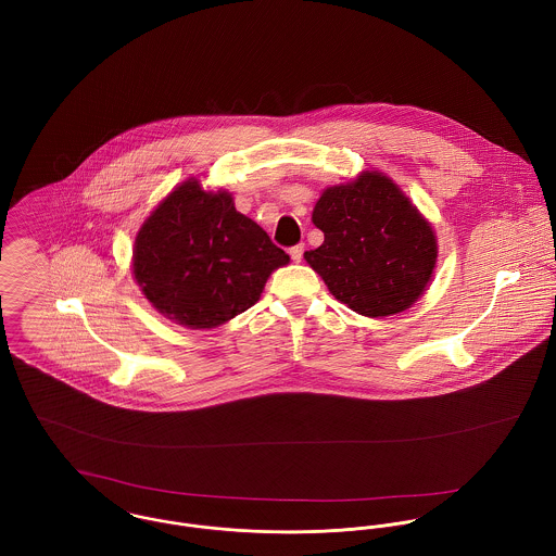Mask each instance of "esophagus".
Masks as SVG:
<instances>
[{
	"instance_id": "1",
	"label": "esophagus",
	"mask_w": 556,
	"mask_h": 556,
	"mask_svg": "<svg viewBox=\"0 0 556 556\" xmlns=\"http://www.w3.org/2000/svg\"><path fill=\"white\" fill-rule=\"evenodd\" d=\"M289 254H291V258H293L295 263H300V261L304 258V243H298V245L289 248Z\"/></svg>"
}]
</instances>
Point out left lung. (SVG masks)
Returning a JSON list of instances; mask_svg holds the SVG:
<instances>
[{"label": "left lung", "instance_id": "8db88e82", "mask_svg": "<svg viewBox=\"0 0 556 556\" xmlns=\"http://www.w3.org/2000/svg\"><path fill=\"white\" fill-rule=\"evenodd\" d=\"M313 223L323 243L304 256L336 300L364 317L406 311L424 293L434 263L430 225L377 170L327 188Z\"/></svg>", "mask_w": 556, "mask_h": 556}]
</instances>
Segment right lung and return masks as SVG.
<instances>
[{"instance_id":"add662e5","label":"right lung","mask_w":556,"mask_h":556,"mask_svg":"<svg viewBox=\"0 0 556 556\" xmlns=\"http://www.w3.org/2000/svg\"><path fill=\"white\" fill-rule=\"evenodd\" d=\"M289 254L229 192L184 181L146 220L135 241V278L162 315L181 325L218 327L254 306Z\"/></svg>"}]
</instances>
